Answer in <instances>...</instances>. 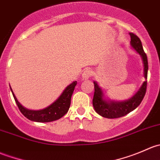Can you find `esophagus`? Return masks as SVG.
Masks as SVG:
<instances>
[{
	"mask_svg": "<svg viewBox=\"0 0 160 160\" xmlns=\"http://www.w3.org/2000/svg\"><path fill=\"white\" fill-rule=\"evenodd\" d=\"M92 76V71L90 70H85L82 73V79L83 80H87V79L90 78Z\"/></svg>",
	"mask_w": 160,
	"mask_h": 160,
	"instance_id": "obj_1",
	"label": "esophagus"
}]
</instances>
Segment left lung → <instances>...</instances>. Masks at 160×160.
<instances>
[{
    "label": "left lung",
    "instance_id": "obj_1",
    "mask_svg": "<svg viewBox=\"0 0 160 160\" xmlns=\"http://www.w3.org/2000/svg\"><path fill=\"white\" fill-rule=\"evenodd\" d=\"M131 37V46L135 51L141 56L144 66V77L147 80L148 74V59L147 56L144 52L141 40L136 35L132 32L129 33ZM94 84V93L93 98V106L98 114L107 118H117L126 115L131 111L135 110L144 98L147 88V80L143 82L142 85L136 93L130 99L125 101H106L104 98L101 88L98 86L97 82H93Z\"/></svg>",
    "mask_w": 160,
    "mask_h": 160
}]
</instances>
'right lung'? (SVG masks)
I'll list each match as a JSON object with an SVG mask.
<instances>
[{
    "label": "right lung",
    "mask_w": 160,
    "mask_h": 160,
    "mask_svg": "<svg viewBox=\"0 0 160 160\" xmlns=\"http://www.w3.org/2000/svg\"><path fill=\"white\" fill-rule=\"evenodd\" d=\"M77 81L72 82L71 84L69 85L63 90L62 94L59 96V98L54 103H52L51 105L46 108L45 109L39 111L28 110V109L24 108L18 102L15 95L13 93L11 88H10L11 92H12L14 101H15L19 110L25 117H26L27 118L31 121H33V122H49L61 118L69 111L71 102V97H72V93H73L74 88L77 85Z\"/></svg>",
    "instance_id": "add662e5"
}]
</instances>
